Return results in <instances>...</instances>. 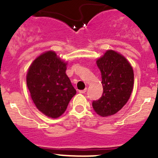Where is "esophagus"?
<instances>
[{"label": "esophagus", "instance_id": "1", "mask_svg": "<svg viewBox=\"0 0 158 158\" xmlns=\"http://www.w3.org/2000/svg\"><path fill=\"white\" fill-rule=\"evenodd\" d=\"M86 91H87V89H83V90H80V91H79V93H85Z\"/></svg>", "mask_w": 158, "mask_h": 158}]
</instances>
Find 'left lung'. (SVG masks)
Segmentation results:
<instances>
[{
	"instance_id": "8db88e82",
	"label": "left lung",
	"mask_w": 158,
	"mask_h": 158,
	"mask_svg": "<svg viewBox=\"0 0 158 158\" xmlns=\"http://www.w3.org/2000/svg\"><path fill=\"white\" fill-rule=\"evenodd\" d=\"M101 73L103 94L93 102V107L100 116H110L127 104L134 85V71L127 58L108 50L96 61Z\"/></svg>"
}]
</instances>
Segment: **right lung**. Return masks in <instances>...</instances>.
Instances as JSON below:
<instances>
[{"mask_svg": "<svg viewBox=\"0 0 158 158\" xmlns=\"http://www.w3.org/2000/svg\"><path fill=\"white\" fill-rule=\"evenodd\" d=\"M66 65L50 51L35 58L27 71L31 97L38 109L51 118L61 116L77 93L65 73Z\"/></svg>", "mask_w": 158, "mask_h": 158, "instance_id": "add662e5", "label": "right lung"}]
</instances>
